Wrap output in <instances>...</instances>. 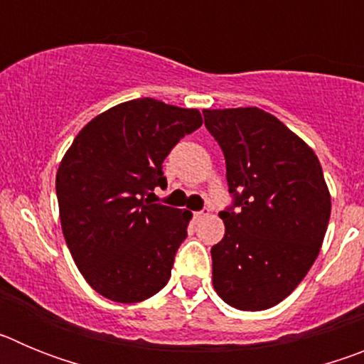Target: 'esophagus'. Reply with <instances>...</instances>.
<instances>
[{"label":"esophagus","mask_w":364,"mask_h":364,"mask_svg":"<svg viewBox=\"0 0 364 364\" xmlns=\"http://www.w3.org/2000/svg\"><path fill=\"white\" fill-rule=\"evenodd\" d=\"M205 211H193V220H200V218L205 217Z\"/></svg>","instance_id":"1"}]
</instances>
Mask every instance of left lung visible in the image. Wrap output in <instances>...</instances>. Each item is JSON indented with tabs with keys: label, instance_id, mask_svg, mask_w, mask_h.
Returning <instances> with one entry per match:
<instances>
[{
	"label": "left lung",
	"instance_id": "obj_1",
	"mask_svg": "<svg viewBox=\"0 0 364 364\" xmlns=\"http://www.w3.org/2000/svg\"><path fill=\"white\" fill-rule=\"evenodd\" d=\"M202 112L239 210L220 211L226 233L211 247L213 288L237 310H268L306 277L323 246L332 197L319 159L259 107Z\"/></svg>",
	"mask_w": 364,
	"mask_h": 364
}]
</instances>
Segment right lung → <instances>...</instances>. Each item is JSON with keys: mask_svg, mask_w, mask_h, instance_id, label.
I'll list each match as a JSON object with an SVG mask.
<instances>
[{"mask_svg": "<svg viewBox=\"0 0 364 364\" xmlns=\"http://www.w3.org/2000/svg\"><path fill=\"white\" fill-rule=\"evenodd\" d=\"M202 125L197 109L136 98L100 112L76 134L56 173L62 231L92 290L140 302L171 277L191 211L151 204L162 162Z\"/></svg>", "mask_w": 364, "mask_h": 364, "instance_id": "obj_1", "label": "right lung"}]
</instances>
